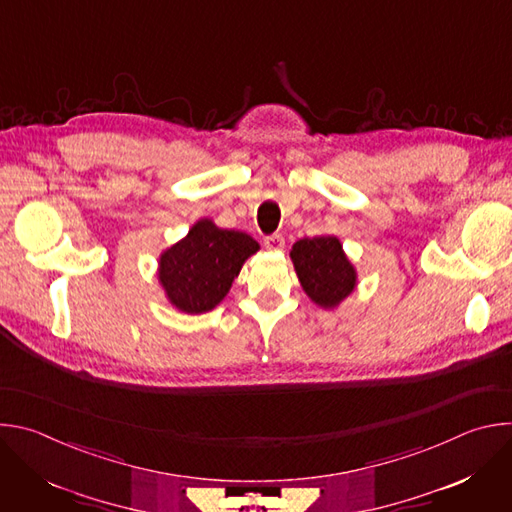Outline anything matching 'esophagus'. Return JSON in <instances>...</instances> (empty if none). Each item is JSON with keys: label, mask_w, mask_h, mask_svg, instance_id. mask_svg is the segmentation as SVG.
I'll use <instances>...</instances> for the list:
<instances>
[{"label": "esophagus", "mask_w": 512, "mask_h": 512, "mask_svg": "<svg viewBox=\"0 0 512 512\" xmlns=\"http://www.w3.org/2000/svg\"><path fill=\"white\" fill-rule=\"evenodd\" d=\"M263 243H265V247H267L269 251H281V249L285 247V239H283V235H279V233L265 237Z\"/></svg>", "instance_id": "1"}]
</instances>
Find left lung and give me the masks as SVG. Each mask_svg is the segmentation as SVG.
Instances as JSON below:
<instances>
[{"mask_svg": "<svg viewBox=\"0 0 512 512\" xmlns=\"http://www.w3.org/2000/svg\"><path fill=\"white\" fill-rule=\"evenodd\" d=\"M308 298L332 310L356 287V269L336 237L300 239L289 253Z\"/></svg>", "mask_w": 512, "mask_h": 512, "instance_id": "obj_1", "label": "left lung"}]
</instances>
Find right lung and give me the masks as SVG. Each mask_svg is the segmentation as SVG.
I'll return each mask as SVG.
<instances>
[{"instance_id":"obj_1","label":"right lung","mask_w":512,"mask_h":512,"mask_svg":"<svg viewBox=\"0 0 512 512\" xmlns=\"http://www.w3.org/2000/svg\"><path fill=\"white\" fill-rule=\"evenodd\" d=\"M259 243L241 231L218 229L210 218L160 255L158 277L172 306L186 314H204L225 300L243 263Z\"/></svg>"}]
</instances>
